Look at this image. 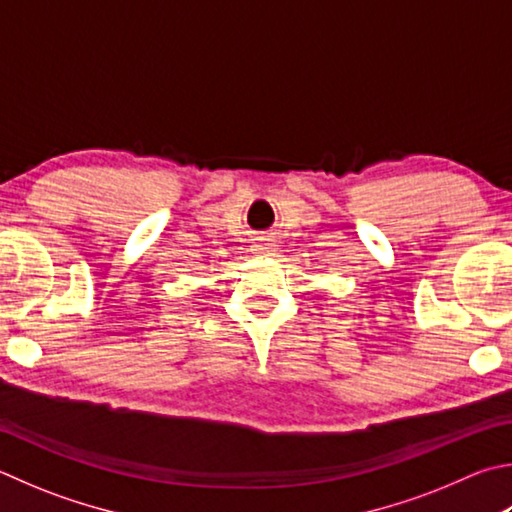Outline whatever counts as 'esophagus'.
Wrapping results in <instances>:
<instances>
[{
  "label": "esophagus",
  "mask_w": 512,
  "mask_h": 512,
  "mask_svg": "<svg viewBox=\"0 0 512 512\" xmlns=\"http://www.w3.org/2000/svg\"><path fill=\"white\" fill-rule=\"evenodd\" d=\"M250 250H253L257 257H266V255L275 253V244H273V239H257Z\"/></svg>",
  "instance_id": "34e87169"
}]
</instances>
